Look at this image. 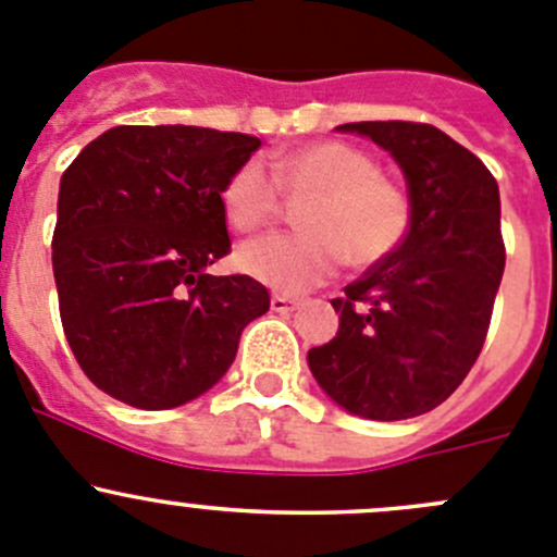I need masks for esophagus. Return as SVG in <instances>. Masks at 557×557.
<instances>
[{
    "label": "esophagus",
    "mask_w": 557,
    "mask_h": 557,
    "mask_svg": "<svg viewBox=\"0 0 557 557\" xmlns=\"http://www.w3.org/2000/svg\"><path fill=\"white\" fill-rule=\"evenodd\" d=\"M298 306V300L289 298V295H273V298H270V309L278 311V314H289V311H295Z\"/></svg>",
    "instance_id": "esophagus-1"
}]
</instances>
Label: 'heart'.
Wrapping results in <instances>:
<instances>
[{"instance_id": "b5f03b06", "label": "heart", "mask_w": 557, "mask_h": 557, "mask_svg": "<svg viewBox=\"0 0 557 557\" xmlns=\"http://www.w3.org/2000/svg\"><path fill=\"white\" fill-rule=\"evenodd\" d=\"M270 171L243 161L221 188L226 221L240 232L262 230L282 213V189L295 199L307 196L298 210L304 230L257 237L237 253L240 268L270 289L300 295L333 278L344 262L374 268L410 232V194L358 147L311 141L270 158Z\"/></svg>"}]
</instances>
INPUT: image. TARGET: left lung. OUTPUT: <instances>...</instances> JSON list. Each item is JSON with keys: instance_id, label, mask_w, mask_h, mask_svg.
<instances>
[{"instance_id": "1", "label": "left lung", "mask_w": 557, "mask_h": 557, "mask_svg": "<svg viewBox=\"0 0 557 557\" xmlns=\"http://www.w3.org/2000/svg\"><path fill=\"white\" fill-rule=\"evenodd\" d=\"M396 158L412 224L405 243L333 298L338 331L309 369L344 410L374 421L423 416L473 369L506 264L490 169L426 123H347Z\"/></svg>"}]
</instances>
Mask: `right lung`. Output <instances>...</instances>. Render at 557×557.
I'll return each instance as SVG.
<instances>
[{"instance_id": "right-lung-1", "label": "right lung", "mask_w": 557, "mask_h": 557, "mask_svg": "<svg viewBox=\"0 0 557 557\" xmlns=\"http://www.w3.org/2000/svg\"><path fill=\"white\" fill-rule=\"evenodd\" d=\"M259 145L194 125H116L65 169L51 240L62 331L103 394L141 410L202 396L270 309L251 275L205 273L232 251L221 188Z\"/></svg>"}]
</instances>
